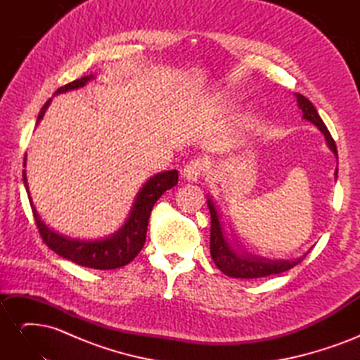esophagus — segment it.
I'll list each match as a JSON object with an SVG mask.
<instances>
[{
  "mask_svg": "<svg viewBox=\"0 0 360 360\" xmlns=\"http://www.w3.org/2000/svg\"><path fill=\"white\" fill-rule=\"evenodd\" d=\"M205 168H207V165L201 159L191 160L183 169V179L186 181H191V183L198 181L200 176H201V174H204Z\"/></svg>",
  "mask_w": 360,
  "mask_h": 360,
  "instance_id": "1",
  "label": "esophagus"
}]
</instances>
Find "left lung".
Instances as JSON below:
<instances>
[{"label": "left lung", "mask_w": 360, "mask_h": 360, "mask_svg": "<svg viewBox=\"0 0 360 360\" xmlns=\"http://www.w3.org/2000/svg\"><path fill=\"white\" fill-rule=\"evenodd\" d=\"M297 99V106L302 111V117L304 120H308L314 126H317L320 132L324 135L326 144L333 151V155L336 156L338 160V151L335 141L332 135L329 134L328 127L323 123V120L320 118L317 110H315L314 105L307 99V97L302 94H296ZM338 177V168L335 169V180ZM207 207L210 210V217H212V226H210V254L214 261V264L217 266L222 274L231 278H242V279H255V278H264L270 275H278L282 274V271H287L291 267L299 264L300 261L307 257L304 252L302 257L294 258V259H270L266 257H259V255H252L248 254L245 249L240 248L234 238L230 240L226 237V233L224 230V224L221 222V216L219 212H217L214 201L209 195L207 197Z\"/></svg>", "instance_id": "8db88e82"}]
</instances>
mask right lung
<instances>
[{"label":"right lung","mask_w":360,"mask_h":360,"mask_svg":"<svg viewBox=\"0 0 360 360\" xmlns=\"http://www.w3.org/2000/svg\"><path fill=\"white\" fill-rule=\"evenodd\" d=\"M94 78L96 75L93 73L82 76V78L61 86V89H58L56 93H53V96L82 89V86H85ZM51 101L52 99H49L45 105H43L40 114L37 117L36 126L41 122V118L45 115L48 106L51 105ZM24 167H27V155L24 158ZM22 177H24V186L27 189L28 198H30L31 210H32V214H34V219L43 242H45L53 252L58 254L63 258L70 259L72 263H76L84 267H90V269L110 270V269H118L129 264L130 261L139 254V250L143 249L146 243L147 225H148L151 209H153V205L163 193L176 186L179 181V172L176 169H171V171L158 172L153 177H150L136 193L124 224L120 226L115 233L102 238H96V240H82V238L68 237L64 234H60L56 230H52L51 226H48L45 222H43L39 212L36 210L34 204H32L25 169L22 172Z\"/></svg>","instance_id":"right-lung-1"}]
</instances>
